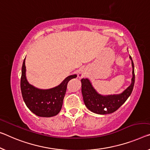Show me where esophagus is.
Segmentation results:
<instances>
[{
    "label": "esophagus",
    "mask_w": 150,
    "mask_h": 150,
    "mask_svg": "<svg viewBox=\"0 0 150 150\" xmlns=\"http://www.w3.org/2000/svg\"><path fill=\"white\" fill-rule=\"evenodd\" d=\"M78 77H79V78H83V77H84V74H83L82 72H80V73L78 74Z\"/></svg>",
    "instance_id": "1"
}]
</instances>
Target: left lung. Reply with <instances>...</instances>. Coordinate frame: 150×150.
Instances as JSON below:
<instances>
[{
	"mask_svg": "<svg viewBox=\"0 0 150 150\" xmlns=\"http://www.w3.org/2000/svg\"><path fill=\"white\" fill-rule=\"evenodd\" d=\"M133 67V78L129 86L119 94L103 96L99 94L92 86L87 78H82V93L84 104L92 112L96 114L106 115L112 113L119 109L131 95L135 83L134 64L130 56Z\"/></svg>",
	"mask_w": 150,
	"mask_h": 150,
	"instance_id": "obj_1",
	"label": "left lung"
}]
</instances>
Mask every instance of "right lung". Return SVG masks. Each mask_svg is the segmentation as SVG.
Wrapping results in <instances>:
<instances>
[{
	"label": "right lung",
	"instance_id": "obj_1",
	"mask_svg": "<svg viewBox=\"0 0 150 150\" xmlns=\"http://www.w3.org/2000/svg\"><path fill=\"white\" fill-rule=\"evenodd\" d=\"M25 58L22 66L21 90L23 100L29 109L40 117H50L61 110L68 82L77 75L69 76L55 88L41 90L29 84L25 76Z\"/></svg>",
	"mask_w": 150,
	"mask_h": 150
}]
</instances>
